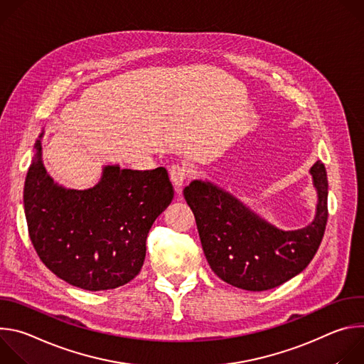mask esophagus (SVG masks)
I'll return each mask as SVG.
<instances>
[{
  "label": "esophagus",
  "instance_id": "esophagus-1",
  "mask_svg": "<svg viewBox=\"0 0 364 364\" xmlns=\"http://www.w3.org/2000/svg\"><path fill=\"white\" fill-rule=\"evenodd\" d=\"M190 176H191V170L186 164H174L170 168V177L177 191L181 190V186L188 180Z\"/></svg>",
  "mask_w": 364,
  "mask_h": 364
}]
</instances>
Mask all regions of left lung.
Segmentation results:
<instances>
[{"label": "left lung", "mask_w": 364, "mask_h": 364, "mask_svg": "<svg viewBox=\"0 0 364 364\" xmlns=\"http://www.w3.org/2000/svg\"><path fill=\"white\" fill-rule=\"evenodd\" d=\"M311 174L318 191L316 219L289 232L257 218L212 183L196 180L184 188L207 262L222 281L246 291H267L294 278L313 261L326 232L328 183L321 161Z\"/></svg>", "instance_id": "left-lung-1"}]
</instances>
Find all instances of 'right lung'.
<instances>
[{"mask_svg":"<svg viewBox=\"0 0 364 364\" xmlns=\"http://www.w3.org/2000/svg\"><path fill=\"white\" fill-rule=\"evenodd\" d=\"M24 184V212L41 262L86 291L122 287L141 271L146 236L171 203L164 167L138 171L108 166L89 190H65L41 163L40 141Z\"/></svg>","mask_w":364,"mask_h":364,"instance_id":"1","label":"right lung"}]
</instances>
